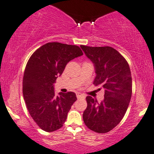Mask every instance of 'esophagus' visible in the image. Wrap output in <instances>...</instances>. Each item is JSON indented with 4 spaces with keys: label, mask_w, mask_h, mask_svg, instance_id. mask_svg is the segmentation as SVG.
Returning <instances> with one entry per match:
<instances>
[{
    "label": "esophagus",
    "mask_w": 154,
    "mask_h": 154,
    "mask_svg": "<svg viewBox=\"0 0 154 154\" xmlns=\"http://www.w3.org/2000/svg\"><path fill=\"white\" fill-rule=\"evenodd\" d=\"M76 97L77 98H85V95L81 93H77Z\"/></svg>",
    "instance_id": "obj_1"
}]
</instances>
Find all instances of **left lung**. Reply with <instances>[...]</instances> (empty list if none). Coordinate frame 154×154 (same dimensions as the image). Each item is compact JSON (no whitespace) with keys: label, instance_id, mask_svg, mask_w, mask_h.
I'll return each instance as SVG.
<instances>
[{"label":"left lung","instance_id":"obj_1","mask_svg":"<svg viewBox=\"0 0 154 154\" xmlns=\"http://www.w3.org/2000/svg\"><path fill=\"white\" fill-rule=\"evenodd\" d=\"M81 47L94 64L96 76L93 84L105 90L101 103L91 96L86 97L88 105L83 114V121L91 130L107 133L120 122L128 108L132 93L129 66L111 47Z\"/></svg>","mask_w":154,"mask_h":154}]
</instances>
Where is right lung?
<instances>
[{"label": "right lung", "instance_id": "add662e5", "mask_svg": "<svg viewBox=\"0 0 154 154\" xmlns=\"http://www.w3.org/2000/svg\"><path fill=\"white\" fill-rule=\"evenodd\" d=\"M76 45L49 42L37 49L26 65L23 93L30 116L42 130L51 132L62 127L77 97L73 92L59 93L54 84L70 61L83 55Z\"/></svg>", "mask_w": 154, "mask_h": 154}]
</instances>
